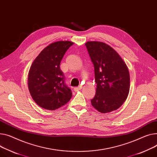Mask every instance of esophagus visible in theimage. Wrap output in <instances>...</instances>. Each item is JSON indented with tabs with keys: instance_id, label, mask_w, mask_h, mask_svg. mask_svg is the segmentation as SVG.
<instances>
[{
	"instance_id": "34e87169",
	"label": "esophagus",
	"mask_w": 157,
	"mask_h": 157,
	"mask_svg": "<svg viewBox=\"0 0 157 157\" xmlns=\"http://www.w3.org/2000/svg\"><path fill=\"white\" fill-rule=\"evenodd\" d=\"M81 88H82V86H78V87H75V88H74V91H78L81 90Z\"/></svg>"
}]
</instances>
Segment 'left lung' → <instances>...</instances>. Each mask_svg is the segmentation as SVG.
Here are the masks:
<instances>
[{"instance_id": "1", "label": "left lung", "mask_w": 157, "mask_h": 157, "mask_svg": "<svg viewBox=\"0 0 157 157\" xmlns=\"http://www.w3.org/2000/svg\"><path fill=\"white\" fill-rule=\"evenodd\" d=\"M85 45L94 66L97 84L91 105L103 113L116 110L126 100L129 92L128 68L117 52L107 44L88 41Z\"/></svg>"}]
</instances>
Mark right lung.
<instances>
[{"mask_svg": "<svg viewBox=\"0 0 157 157\" xmlns=\"http://www.w3.org/2000/svg\"><path fill=\"white\" fill-rule=\"evenodd\" d=\"M74 43L59 41L45 47L33 61L28 73V88L40 107L54 110L67 103L72 97L65 82L60 64L67 49Z\"/></svg>", "mask_w": 157, "mask_h": 157, "instance_id": "1", "label": "right lung"}]
</instances>
